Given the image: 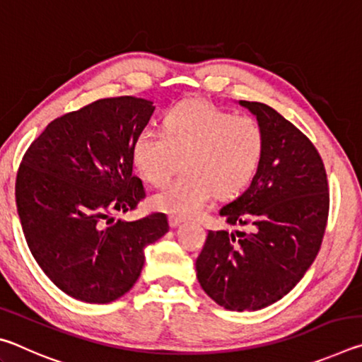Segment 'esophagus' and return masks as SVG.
<instances>
[{
	"label": "esophagus",
	"instance_id": "34e87169",
	"mask_svg": "<svg viewBox=\"0 0 362 362\" xmlns=\"http://www.w3.org/2000/svg\"><path fill=\"white\" fill-rule=\"evenodd\" d=\"M182 222H183V220H182L180 217H175V216H170V217H169L170 228H177V226H179Z\"/></svg>",
	"mask_w": 362,
	"mask_h": 362
}]
</instances>
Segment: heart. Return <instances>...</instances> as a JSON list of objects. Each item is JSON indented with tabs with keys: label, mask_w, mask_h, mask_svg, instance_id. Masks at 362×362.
I'll return each mask as SVG.
<instances>
[{
	"label": "heart",
	"mask_w": 362,
	"mask_h": 362,
	"mask_svg": "<svg viewBox=\"0 0 362 362\" xmlns=\"http://www.w3.org/2000/svg\"><path fill=\"white\" fill-rule=\"evenodd\" d=\"M265 136L250 116L204 102L180 103L164 115L163 132L144 127L132 145L134 168L153 187L169 180L182 159L183 174L151 196L153 209L177 217L203 211L214 193L241 192L260 166Z\"/></svg>",
	"instance_id": "1"
}]
</instances>
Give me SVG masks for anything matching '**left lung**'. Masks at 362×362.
Segmentation results:
<instances>
[{"mask_svg":"<svg viewBox=\"0 0 362 362\" xmlns=\"http://www.w3.org/2000/svg\"><path fill=\"white\" fill-rule=\"evenodd\" d=\"M265 136L249 188L220 216L252 233L209 231L196 260L201 287L231 311H255L289 293L320 252L329 214L327 175L310 139L276 110L240 100Z\"/></svg>","mask_w":362,"mask_h":362,"instance_id":"left-lung-1","label":"left lung"}]
</instances>
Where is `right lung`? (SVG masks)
Listing matches in <instances>:
<instances>
[{
    "instance_id": "right-lung-1",
    "label": "right lung",
    "mask_w": 362,
    "mask_h": 362,
    "mask_svg": "<svg viewBox=\"0 0 362 362\" xmlns=\"http://www.w3.org/2000/svg\"><path fill=\"white\" fill-rule=\"evenodd\" d=\"M153 112V102L131 95L93 102L49 122L21 163L16 203L28 247L46 276L81 302L129 292L145 247L169 231L159 212L103 225L145 196L132 145Z\"/></svg>"
}]
</instances>
